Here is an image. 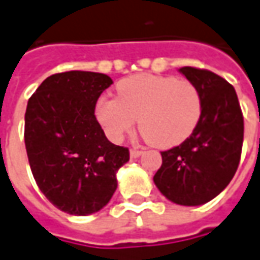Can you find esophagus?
I'll return each instance as SVG.
<instances>
[{"label":"esophagus","instance_id":"34e87169","mask_svg":"<svg viewBox=\"0 0 260 260\" xmlns=\"http://www.w3.org/2000/svg\"><path fill=\"white\" fill-rule=\"evenodd\" d=\"M142 155V150H139V149H131V157H139V156Z\"/></svg>","mask_w":260,"mask_h":260}]
</instances>
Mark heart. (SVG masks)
Returning <instances> with one entry per match:
<instances>
[{
  "mask_svg": "<svg viewBox=\"0 0 260 260\" xmlns=\"http://www.w3.org/2000/svg\"><path fill=\"white\" fill-rule=\"evenodd\" d=\"M117 97H100L94 114L105 135L114 142L139 129L156 148L184 142L203 117V95L193 81L170 76L139 74L121 80Z\"/></svg>",
  "mask_w": 260,
  "mask_h": 260,
  "instance_id": "obj_1",
  "label": "heart"
}]
</instances>
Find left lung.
<instances>
[{"mask_svg": "<svg viewBox=\"0 0 260 260\" xmlns=\"http://www.w3.org/2000/svg\"><path fill=\"white\" fill-rule=\"evenodd\" d=\"M180 73L199 87L203 117L179 146L160 152L161 166L153 176L160 193L180 206H201L230 184L241 160L244 115L235 88L206 69L181 67Z\"/></svg>", "mask_w": 260, "mask_h": 260, "instance_id": "left-lung-1", "label": "left lung"}]
</instances>
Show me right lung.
<instances>
[{
  "label": "right lung",
  "instance_id": "right-lung-1",
  "mask_svg": "<svg viewBox=\"0 0 260 260\" xmlns=\"http://www.w3.org/2000/svg\"><path fill=\"white\" fill-rule=\"evenodd\" d=\"M111 77L72 70L52 74L29 99L25 146L45 197L61 211L88 215L108 204L129 149L111 143L94 115Z\"/></svg>",
  "mask_w": 260,
  "mask_h": 260
}]
</instances>
